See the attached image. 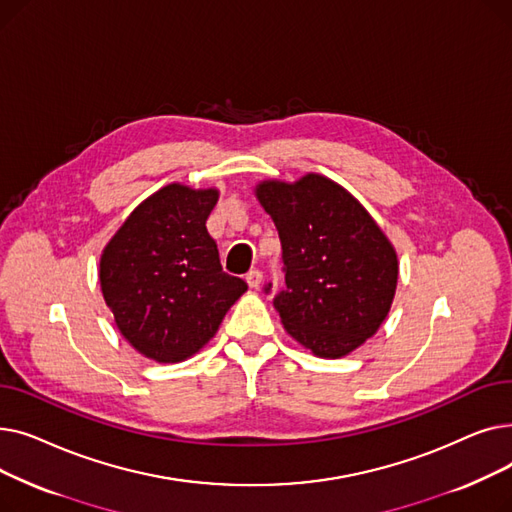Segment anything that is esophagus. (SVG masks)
Segmentation results:
<instances>
[{
  "instance_id": "1",
  "label": "esophagus",
  "mask_w": 512,
  "mask_h": 512,
  "mask_svg": "<svg viewBox=\"0 0 512 512\" xmlns=\"http://www.w3.org/2000/svg\"><path fill=\"white\" fill-rule=\"evenodd\" d=\"M261 280H263V274H261L259 270H251V272L247 274V284H249L251 288H259Z\"/></svg>"
}]
</instances>
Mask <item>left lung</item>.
<instances>
[{
    "instance_id": "obj_1",
    "label": "left lung",
    "mask_w": 512,
    "mask_h": 512,
    "mask_svg": "<svg viewBox=\"0 0 512 512\" xmlns=\"http://www.w3.org/2000/svg\"><path fill=\"white\" fill-rule=\"evenodd\" d=\"M257 199L282 242L284 288L274 307L317 357H344L386 319L398 278L394 247L361 203L326 176L267 180ZM272 294V282L263 286Z\"/></svg>"
}]
</instances>
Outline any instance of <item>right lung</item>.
I'll list each match as a JSON object with an SVG mask.
<instances>
[{
  "instance_id": "add662e5",
  "label": "right lung",
  "mask_w": 512,
  "mask_h": 512,
  "mask_svg": "<svg viewBox=\"0 0 512 512\" xmlns=\"http://www.w3.org/2000/svg\"><path fill=\"white\" fill-rule=\"evenodd\" d=\"M218 191L168 184L130 213L99 263L103 299L137 351L159 363L195 355L247 282L222 270L207 218Z\"/></svg>"
}]
</instances>
